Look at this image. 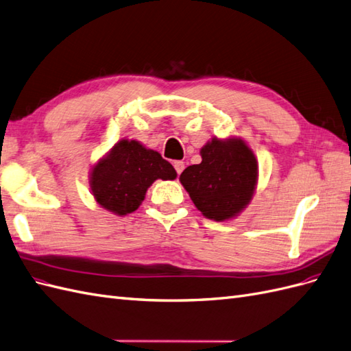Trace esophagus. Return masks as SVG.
Returning a JSON list of instances; mask_svg holds the SVG:
<instances>
[{
    "mask_svg": "<svg viewBox=\"0 0 351 351\" xmlns=\"http://www.w3.org/2000/svg\"><path fill=\"white\" fill-rule=\"evenodd\" d=\"M174 168H176V171H177L178 176L182 174L183 169H184V162H183V160H174Z\"/></svg>",
    "mask_w": 351,
    "mask_h": 351,
    "instance_id": "1",
    "label": "esophagus"
}]
</instances>
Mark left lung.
<instances>
[{"label":"left lung","instance_id":"obj_1","mask_svg":"<svg viewBox=\"0 0 351 351\" xmlns=\"http://www.w3.org/2000/svg\"><path fill=\"white\" fill-rule=\"evenodd\" d=\"M202 162L180 176L195 206L214 221L238 217L251 202L258 182V164L242 138H211L201 149Z\"/></svg>","mask_w":351,"mask_h":351}]
</instances>
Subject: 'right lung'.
<instances>
[{"label": "right lung", "mask_w": 351, "mask_h": 351, "mask_svg": "<svg viewBox=\"0 0 351 351\" xmlns=\"http://www.w3.org/2000/svg\"><path fill=\"white\" fill-rule=\"evenodd\" d=\"M176 177L174 167L156 150L122 138L93 165L90 187L101 208L122 217L137 210L155 180Z\"/></svg>", "instance_id": "obj_1"}]
</instances>
